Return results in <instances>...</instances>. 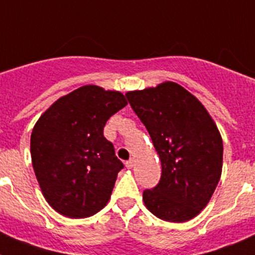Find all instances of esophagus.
<instances>
[{"instance_id":"esophagus-1","label":"esophagus","mask_w":255,"mask_h":255,"mask_svg":"<svg viewBox=\"0 0 255 255\" xmlns=\"http://www.w3.org/2000/svg\"><path fill=\"white\" fill-rule=\"evenodd\" d=\"M126 167L128 168H132L134 167V164H135V159L134 158H131V159H129V161L126 162Z\"/></svg>"}]
</instances>
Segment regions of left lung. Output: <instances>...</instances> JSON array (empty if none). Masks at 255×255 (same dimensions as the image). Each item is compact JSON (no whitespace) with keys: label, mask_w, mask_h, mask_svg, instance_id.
Instances as JSON below:
<instances>
[{"label":"left lung","mask_w":255,"mask_h":255,"mask_svg":"<svg viewBox=\"0 0 255 255\" xmlns=\"http://www.w3.org/2000/svg\"><path fill=\"white\" fill-rule=\"evenodd\" d=\"M158 153L162 175L147 189L148 211L167 222H186L206 208L222 173L224 144L197 97L173 82L126 93Z\"/></svg>","instance_id":"obj_1"}]
</instances>
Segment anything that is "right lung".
<instances>
[{
    "label": "right lung",
    "mask_w": 255,
    "mask_h": 255,
    "mask_svg": "<svg viewBox=\"0 0 255 255\" xmlns=\"http://www.w3.org/2000/svg\"><path fill=\"white\" fill-rule=\"evenodd\" d=\"M126 105L121 92L84 85L38 119L30 136L31 163L44 199L57 213L91 217L108 203L124 164L103 128Z\"/></svg>",
    "instance_id": "obj_1"
}]
</instances>
